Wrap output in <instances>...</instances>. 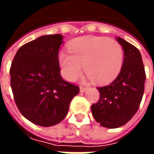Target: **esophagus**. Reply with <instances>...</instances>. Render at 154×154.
<instances>
[{"instance_id":"1","label":"esophagus","mask_w":154,"mask_h":154,"mask_svg":"<svg viewBox=\"0 0 154 154\" xmlns=\"http://www.w3.org/2000/svg\"><path fill=\"white\" fill-rule=\"evenodd\" d=\"M87 90V87H80V91L81 92H85Z\"/></svg>"}]
</instances>
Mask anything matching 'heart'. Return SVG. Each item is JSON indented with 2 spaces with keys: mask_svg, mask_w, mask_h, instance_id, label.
Instances as JSON below:
<instances>
[{
  "mask_svg": "<svg viewBox=\"0 0 154 154\" xmlns=\"http://www.w3.org/2000/svg\"><path fill=\"white\" fill-rule=\"evenodd\" d=\"M68 49L70 53L61 51L58 54L62 74L67 81L76 80L84 67L87 72L84 78L103 85L115 80L121 71L124 50L115 39L83 36L71 41Z\"/></svg>",
  "mask_w": 154,
  "mask_h": 154,
  "instance_id": "b5f03b06",
  "label": "heart"
}]
</instances>
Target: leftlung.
<instances>
[{
  "label": "left lung",
  "mask_w": 154,
  "mask_h": 154,
  "mask_svg": "<svg viewBox=\"0 0 154 154\" xmlns=\"http://www.w3.org/2000/svg\"><path fill=\"white\" fill-rule=\"evenodd\" d=\"M124 50L121 71L108 86L97 87L100 99L91 109L100 125L115 129L125 125L135 115L144 91L146 74L138 48L117 37Z\"/></svg>",
  "instance_id": "8db88e82"
}]
</instances>
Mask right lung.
Segmentation results:
<instances>
[{
    "label": "right lung",
    "mask_w": 154,
    "mask_h": 154,
    "mask_svg": "<svg viewBox=\"0 0 154 154\" xmlns=\"http://www.w3.org/2000/svg\"><path fill=\"white\" fill-rule=\"evenodd\" d=\"M63 36H40L19 48L10 69L15 104L30 122L48 127L66 117L79 87L60 75L58 50Z\"/></svg>",
    "instance_id": "right-lung-1"
}]
</instances>
